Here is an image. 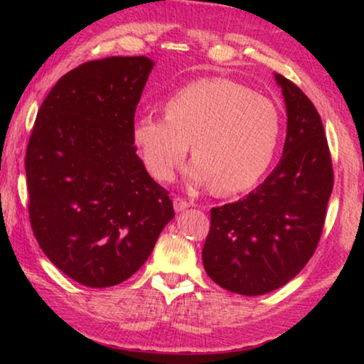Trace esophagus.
<instances>
[{
    "mask_svg": "<svg viewBox=\"0 0 364 364\" xmlns=\"http://www.w3.org/2000/svg\"><path fill=\"white\" fill-rule=\"evenodd\" d=\"M192 205H193V203H192L191 200H186V198H182V197H176V198H173V207H176L177 212L186 210V208L192 207Z\"/></svg>",
    "mask_w": 364,
    "mask_h": 364,
    "instance_id": "1",
    "label": "esophagus"
}]
</instances>
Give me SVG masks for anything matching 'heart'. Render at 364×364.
Instances as JSON below:
<instances>
[{"label":"heart","instance_id":"obj_1","mask_svg":"<svg viewBox=\"0 0 364 364\" xmlns=\"http://www.w3.org/2000/svg\"><path fill=\"white\" fill-rule=\"evenodd\" d=\"M280 127L270 99L228 79H202L167 99L166 116L136 117L132 139L156 181H171L192 144L191 181L232 193L253 187L267 172Z\"/></svg>","mask_w":364,"mask_h":364}]
</instances>
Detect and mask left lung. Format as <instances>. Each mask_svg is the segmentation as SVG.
I'll list each match as a JSON object with an SVG mask.
<instances>
[{"mask_svg":"<svg viewBox=\"0 0 364 364\" xmlns=\"http://www.w3.org/2000/svg\"><path fill=\"white\" fill-rule=\"evenodd\" d=\"M287 106L283 156L245 198L210 210L202 250L207 275L238 295H265L296 277L315 253L333 191L325 129L296 84L275 74Z\"/></svg>","mask_w":364,"mask_h":364,"instance_id":"obj_1","label":"left lung"}]
</instances>
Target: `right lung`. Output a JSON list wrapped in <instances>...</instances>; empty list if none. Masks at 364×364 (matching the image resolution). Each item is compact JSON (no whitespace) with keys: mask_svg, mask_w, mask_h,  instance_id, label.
Wrapping results in <instances>:
<instances>
[{"mask_svg":"<svg viewBox=\"0 0 364 364\" xmlns=\"http://www.w3.org/2000/svg\"><path fill=\"white\" fill-rule=\"evenodd\" d=\"M154 68L146 56L84 63L39 107L26 149L29 222L49 260L91 288L144 265L173 218L136 154L132 124Z\"/></svg>","mask_w":364,"mask_h":364,"instance_id":"1","label":"right lung"}]
</instances>
